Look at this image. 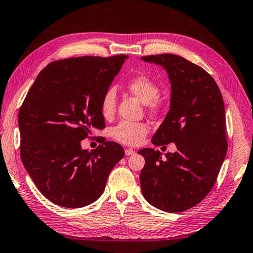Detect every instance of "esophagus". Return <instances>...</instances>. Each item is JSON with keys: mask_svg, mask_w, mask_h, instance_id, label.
<instances>
[{"mask_svg": "<svg viewBox=\"0 0 253 253\" xmlns=\"http://www.w3.org/2000/svg\"><path fill=\"white\" fill-rule=\"evenodd\" d=\"M134 153H135V151L132 150V149H126V155H127V156L133 155Z\"/></svg>", "mask_w": 253, "mask_h": 253, "instance_id": "34e87169", "label": "esophagus"}]
</instances>
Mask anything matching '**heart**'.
Instances as JSON below:
<instances>
[{
  "label": "heart",
  "mask_w": 253,
  "mask_h": 253,
  "mask_svg": "<svg viewBox=\"0 0 253 253\" xmlns=\"http://www.w3.org/2000/svg\"><path fill=\"white\" fill-rule=\"evenodd\" d=\"M126 87L132 94L140 100L144 104H150L151 109L156 110L160 107V101L157 97L160 94V88L153 80L146 75H136L128 80ZM117 96L116 90L113 88L108 89L104 92L103 97L100 103V110L102 116L106 119H110L114 111H116ZM112 137L114 140L119 141L122 144L135 146L139 145L147 134V126L144 123H132L122 121L112 128L111 131Z\"/></svg>",
  "instance_id": "1"
}]
</instances>
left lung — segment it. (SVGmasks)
I'll list each match as a JSON object with an SVG mask.
<instances>
[{"label": "left lung", "mask_w": 253, "mask_h": 253, "mask_svg": "<svg viewBox=\"0 0 253 253\" xmlns=\"http://www.w3.org/2000/svg\"><path fill=\"white\" fill-rule=\"evenodd\" d=\"M162 66L170 83L169 111L152 137L154 145L175 143L166 153L142 149V194L152 206L179 212L196 206L211 192L226 157L225 104L215 80L202 67L173 54L141 57Z\"/></svg>", "instance_id": "8db88e82"}]
</instances>
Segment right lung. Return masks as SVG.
Masks as SVG:
<instances>
[{"mask_svg": "<svg viewBox=\"0 0 253 253\" xmlns=\"http://www.w3.org/2000/svg\"><path fill=\"white\" fill-rule=\"evenodd\" d=\"M126 59L119 55L52 61L24 100L18 112L23 165L40 192L58 206L96 202L125 156L116 142L88 152L82 141L106 126L100 103Z\"/></svg>", "mask_w": 253, "mask_h": 253, "instance_id": "right-lung-1", "label": "right lung"}]
</instances>
